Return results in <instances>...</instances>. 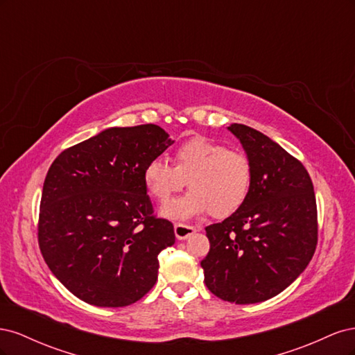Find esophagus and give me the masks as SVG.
<instances>
[{
  "label": "esophagus",
  "instance_id": "34e87169",
  "mask_svg": "<svg viewBox=\"0 0 355 355\" xmlns=\"http://www.w3.org/2000/svg\"><path fill=\"white\" fill-rule=\"evenodd\" d=\"M197 230L191 225H185V223H176L175 225V235L178 240H187L189 235L194 234Z\"/></svg>",
  "mask_w": 355,
  "mask_h": 355
}]
</instances>
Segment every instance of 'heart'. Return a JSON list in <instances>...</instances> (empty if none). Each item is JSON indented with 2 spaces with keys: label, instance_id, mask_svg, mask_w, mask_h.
Instances as JSON below:
<instances>
[{
  "label": "heart",
  "instance_id": "obj_1",
  "mask_svg": "<svg viewBox=\"0 0 355 355\" xmlns=\"http://www.w3.org/2000/svg\"><path fill=\"white\" fill-rule=\"evenodd\" d=\"M171 159L173 166L154 158L144 171L149 196L161 204L185 184L191 188L184 197L161 209V216L182 220L210 210L214 218H227L240 209L249 194L252 167L240 151L197 136L179 145Z\"/></svg>",
  "mask_w": 355,
  "mask_h": 355
}]
</instances>
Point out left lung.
I'll return each instance as SVG.
<instances>
[{"instance_id":"8db88e82","label":"left lung","mask_w":355,"mask_h":355,"mask_svg":"<svg viewBox=\"0 0 355 355\" xmlns=\"http://www.w3.org/2000/svg\"><path fill=\"white\" fill-rule=\"evenodd\" d=\"M228 130L250 161L252 182L240 209L206 228L201 268L213 295L245 305L282 293L304 272L317 245V204L299 159L252 127Z\"/></svg>"}]
</instances>
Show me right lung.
Instances as JSON below:
<instances>
[{
    "label": "right lung",
    "instance_id": "obj_1",
    "mask_svg": "<svg viewBox=\"0 0 355 355\" xmlns=\"http://www.w3.org/2000/svg\"><path fill=\"white\" fill-rule=\"evenodd\" d=\"M173 144L155 124L111 127L65 149L42 187L38 243L50 271L96 306H127L158 277L173 223L154 216L144 171Z\"/></svg>",
    "mask_w": 355,
    "mask_h": 355
}]
</instances>
